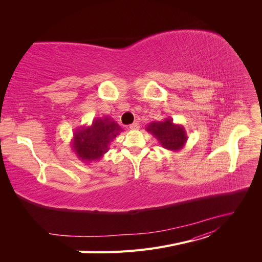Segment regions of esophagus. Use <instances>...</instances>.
I'll use <instances>...</instances> for the list:
<instances>
[{"label": "esophagus", "mask_w": 262, "mask_h": 262, "mask_svg": "<svg viewBox=\"0 0 262 262\" xmlns=\"http://www.w3.org/2000/svg\"><path fill=\"white\" fill-rule=\"evenodd\" d=\"M139 128H140L139 123H132V124L130 125V129H131V130H139Z\"/></svg>", "instance_id": "34e87169"}]
</instances>
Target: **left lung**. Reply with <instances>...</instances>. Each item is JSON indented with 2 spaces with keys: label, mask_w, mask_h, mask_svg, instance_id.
I'll return each instance as SVG.
<instances>
[{
  "label": "left lung",
  "mask_w": 262,
  "mask_h": 262,
  "mask_svg": "<svg viewBox=\"0 0 262 262\" xmlns=\"http://www.w3.org/2000/svg\"><path fill=\"white\" fill-rule=\"evenodd\" d=\"M145 130L160 142V144L168 150L178 152L187 143L188 136L184 125L173 123L170 117L163 121H153L147 124Z\"/></svg>",
  "instance_id": "left-lung-1"
}]
</instances>
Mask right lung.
Returning <instances> with one entry per match:
<instances>
[{
  "mask_svg": "<svg viewBox=\"0 0 262 262\" xmlns=\"http://www.w3.org/2000/svg\"><path fill=\"white\" fill-rule=\"evenodd\" d=\"M122 131L113 118H95L91 125H81L74 130L71 146L78 160L90 165L102 158Z\"/></svg>",
  "mask_w": 262,
  "mask_h": 262,
  "instance_id": "add662e5",
  "label": "right lung"
}]
</instances>
